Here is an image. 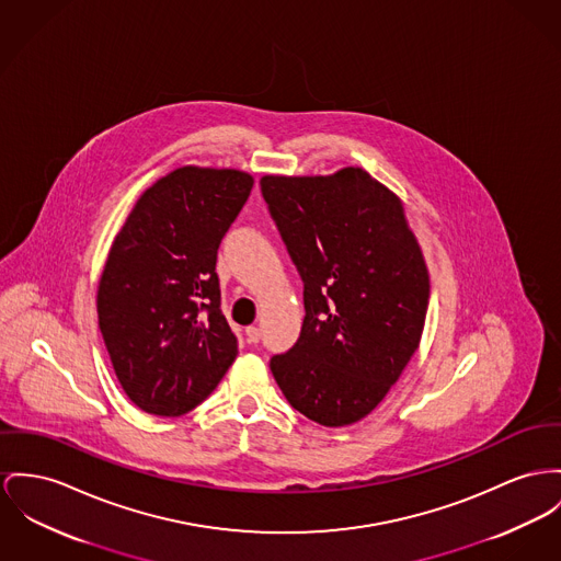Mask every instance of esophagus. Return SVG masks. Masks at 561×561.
I'll return each instance as SVG.
<instances>
[{"instance_id": "34e87169", "label": "esophagus", "mask_w": 561, "mask_h": 561, "mask_svg": "<svg viewBox=\"0 0 561 561\" xmlns=\"http://www.w3.org/2000/svg\"><path fill=\"white\" fill-rule=\"evenodd\" d=\"M247 340H249L251 344H257V342L262 340L260 328H247Z\"/></svg>"}]
</instances>
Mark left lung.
<instances>
[{"label": "left lung", "mask_w": 561, "mask_h": 561, "mask_svg": "<svg viewBox=\"0 0 561 561\" xmlns=\"http://www.w3.org/2000/svg\"><path fill=\"white\" fill-rule=\"evenodd\" d=\"M260 185L306 310L298 342L270 370L304 416L351 425L380 404L419 346L430 301L421 249L402 202L359 168Z\"/></svg>", "instance_id": "8db88e82"}]
</instances>
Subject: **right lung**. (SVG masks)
Returning a JSON list of instances; mask_svg holds the SVG:
<instances>
[{"label": "right lung", "mask_w": 561, "mask_h": 561, "mask_svg": "<svg viewBox=\"0 0 561 561\" xmlns=\"http://www.w3.org/2000/svg\"><path fill=\"white\" fill-rule=\"evenodd\" d=\"M251 188L238 170H174L114 238L98 289L100 332L121 387L145 412L193 411L236 359L217 253Z\"/></svg>", "instance_id": "obj_1"}]
</instances>
